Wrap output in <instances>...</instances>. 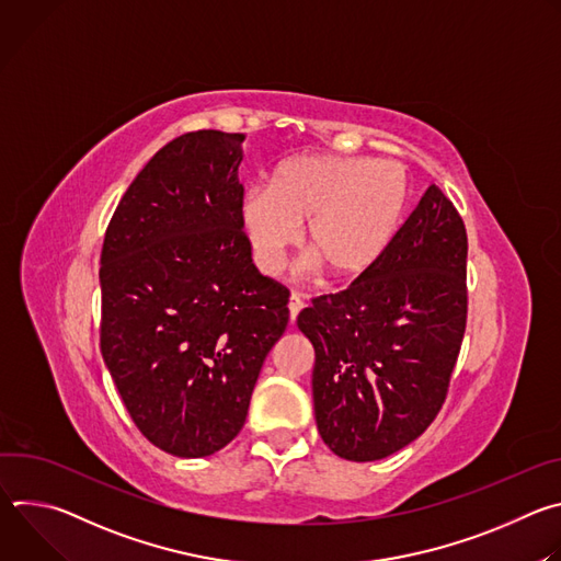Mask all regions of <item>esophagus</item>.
Wrapping results in <instances>:
<instances>
[{
    "mask_svg": "<svg viewBox=\"0 0 561 561\" xmlns=\"http://www.w3.org/2000/svg\"><path fill=\"white\" fill-rule=\"evenodd\" d=\"M301 308H304V301H301V297H299L297 293H290V299H288V312H290V324H295V319H297V314L301 312Z\"/></svg>",
    "mask_w": 561,
    "mask_h": 561,
    "instance_id": "1",
    "label": "esophagus"
}]
</instances>
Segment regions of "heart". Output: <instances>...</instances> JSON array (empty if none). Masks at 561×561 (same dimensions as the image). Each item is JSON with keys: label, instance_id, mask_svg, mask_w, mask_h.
Wrapping results in <instances>:
<instances>
[{"label": "heart", "instance_id": "obj_1", "mask_svg": "<svg viewBox=\"0 0 561 561\" xmlns=\"http://www.w3.org/2000/svg\"><path fill=\"white\" fill-rule=\"evenodd\" d=\"M409 184L392 162L370 157L299 154L279 164L268 188H251L239 221L255 264L273 275L304 226V249L333 279L370 271L402 221Z\"/></svg>", "mask_w": 561, "mask_h": 561}]
</instances>
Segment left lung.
Instances as JSON below:
<instances>
[{"instance_id": "1", "label": "left lung", "mask_w": 561, "mask_h": 561, "mask_svg": "<svg viewBox=\"0 0 561 561\" xmlns=\"http://www.w3.org/2000/svg\"><path fill=\"white\" fill-rule=\"evenodd\" d=\"M466 226L433 184L370 271L299 312L317 431L335 455L383 459L442 411L466 331Z\"/></svg>"}]
</instances>
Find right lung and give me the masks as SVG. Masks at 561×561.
<instances>
[{
    "instance_id": "obj_1",
    "label": "right lung",
    "mask_w": 561,
    "mask_h": 561,
    "mask_svg": "<svg viewBox=\"0 0 561 561\" xmlns=\"http://www.w3.org/2000/svg\"><path fill=\"white\" fill-rule=\"evenodd\" d=\"M244 133L159 148L119 199L102 249L100 346L139 433L206 457L242 431L262 364L288 324L239 221Z\"/></svg>"
}]
</instances>
